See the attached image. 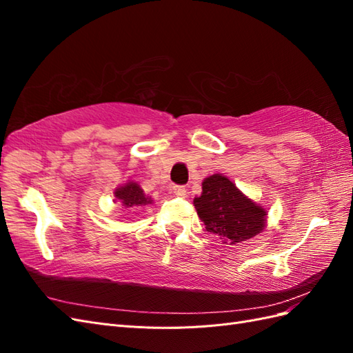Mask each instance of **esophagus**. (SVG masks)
<instances>
[{
    "mask_svg": "<svg viewBox=\"0 0 353 353\" xmlns=\"http://www.w3.org/2000/svg\"><path fill=\"white\" fill-rule=\"evenodd\" d=\"M172 193H174L175 196H185L187 190H185V187H183V185H174V187H172Z\"/></svg>",
    "mask_w": 353,
    "mask_h": 353,
    "instance_id": "34e87169",
    "label": "esophagus"
}]
</instances>
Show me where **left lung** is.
Listing matches in <instances>:
<instances>
[{
    "label": "left lung",
    "instance_id": "1",
    "mask_svg": "<svg viewBox=\"0 0 353 353\" xmlns=\"http://www.w3.org/2000/svg\"><path fill=\"white\" fill-rule=\"evenodd\" d=\"M201 190V196L193 201L197 215L206 231L223 243L245 241L265 228L266 210L245 197L227 176L215 174L205 178Z\"/></svg>",
    "mask_w": 353,
    "mask_h": 353
}]
</instances>
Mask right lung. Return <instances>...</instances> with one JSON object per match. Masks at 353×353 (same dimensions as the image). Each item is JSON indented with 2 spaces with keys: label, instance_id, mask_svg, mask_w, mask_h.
I'll use <instances>...</instances> for the list:
<instances>
[{
  "label": "right lung",
  "instance_id": "add662e5",
  "mask_svg": "<svg viewBox=\"0 0 353 353\" xmlns=\"http://www.w3.org/2000/svg\"><path fill=\"white\" fill-rule=\"evenodd\" d=\"M114 201L122 203V206L125 208H134L150 205L153 200L144 194V191L140 185L134 183V181H130V183H126L114 190Z\"/></svg>",
  "mask_w": 353,
  "mask_h": 353
}]
</instances>
